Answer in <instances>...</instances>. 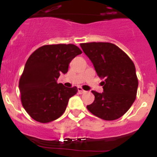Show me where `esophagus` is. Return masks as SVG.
<instances>
[{
	"label": "esophagus",
	"instance_id": "1",
	"mask_svg": "<svg viewBox=\"0 0 157 157\" xmlns=\"http://www.w3.org/2000/svg\"><path fill=\"white\" fill-rule=\"evenodd\" d=\"M78 94H84V93H86V91L83 90L82 87H78Z\"/></svg>",
	"mask_w": 157,
	"mask_h": 157
}]
</instances>
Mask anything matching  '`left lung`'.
I'll use <instances>...</instances> for the list:
<instances>
[{"label": "left lung", "mask_w": 157, "mask_h": 157, "mask_svg": "<svg viewBox=\"0 0 157 157\" xmlns=\"http://www.w3.org/2000/svg\"><path fill=\"white\" fill-rule=\"evenodd\" d=\"M80 46L92 61L99 78L105 79L101 82L104 92L92 91L95 99L87 105V109L102 120H117L136 99L138 80L134 63L112 43H82Z\"/></svg>", "instance_id": "obj_1"}]
</instances>
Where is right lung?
<instances>
[{"label":"right lung","instance_id":"add662e5","mask_svg":"<svg viewBox=\"0 0 157 157\" xmlns=\"http://www.w3.org/2000/svg\"><path fill=\"white\" fill-rule=\"evenodd\" d=\"M73 44L46 45L36 49L25 64L19 79L21 102L29 116L39 123H49L63 114L76 86L57 83L60 74H66L73 58L82 53Z\"/></svg>","mask_w":157,"mask_h":157}]
</instances>
